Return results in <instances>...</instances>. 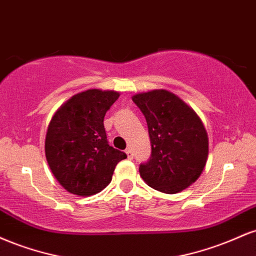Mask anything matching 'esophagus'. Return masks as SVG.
Returning a JSON list of instances; mask_svg holds the SVG:
<instances>
[{
	"label": "esophagus",
	"mask_w": 256,
	"mask_h": 256,
	"mask_svg": "<svg viewBox=\"0 0 256 256\" xmlns=\"http://www.w3.org/2000/svg\"><path fill=\"white\" fill-rule=\"evenodd\" d=\"M125 152H126V155H128V158H130V160H132V158H134V152H132L130 148L126 149Z\"/></svg>",
	"instance_id": "esophagus-1"
}]
</instances>
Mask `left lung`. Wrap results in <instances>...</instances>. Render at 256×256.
Masks as SVG:
<instances>
[{"label": "left lung", "instance_id": "1", "mask_svg": "<svg viewBox=\"0 0 256 256\" xmlns=\"http://www.w3.org/2000/svg\"><path fill=\"white\" fill-rule=\"evenodd\" d=\"M132 101L144 116L152 143L150 158L140 165V177L158 192H182L196 182L207 161L208 136L201 119L166 90L138 94Z\"/></svg>", "mask_w": 256, "mask_h": 256}]
</instances>
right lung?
Instances as JSON below:
<instances>
[{
  "label": "right lung",
  "instance_id": "right-lung-1",
  "mask_svg": "<svg viewBox=\"0 0 256 256\" xmlns=\"http://www.w3.org/2000/svg\"><path fill=\"white\" fill-rule=\"evenodd\" d=\"M119 98L116 91L86 90L58 108L48 126L46 156L52 174L68 192L95 195L110 183L128 155L108 144L104 119Z\"/></svg>",
  "mask_w": 256,
  "mask_h": 256
}]
</instances>
